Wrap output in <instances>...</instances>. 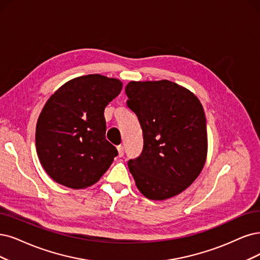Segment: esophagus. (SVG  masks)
Segmentation results:
<instances>
[{
	"label": "esophagus",
	"instance_id": "1",
	"mask_svg": "<svg viewBox=\"0 0 260 260\" xmlns=\"http://www.w3.org/2000/svg\"><path fill=\"white\" fill-rule=\"evenodd\" d=\"M117 149H118V152H119V156H120V157L123 156V155H124V147L120 145V146L117 147Z\"/></svg>",
	"mask_w": 260,
	"mask_h": 260
}]
</instances>
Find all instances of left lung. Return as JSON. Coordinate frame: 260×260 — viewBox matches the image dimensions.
Here are the masks:
<instances>
[{"instance_id":"obj_1","label":"left lung","mask_w":260,"mask_h":260,"mask_svg":"<svg viewBox=\"0 0 260 260\" xmlns=\"http://www.w3.org/2000/svg\"><path fill=\"white\" fill-rule=\"evenodd\" d=\"M125 93L143 136L140 156L128 160L136 186L152 200L179 195L197 179L206 162L203 105L194 93L169 80L131 81Z\"/></svg>"}]
</instances>
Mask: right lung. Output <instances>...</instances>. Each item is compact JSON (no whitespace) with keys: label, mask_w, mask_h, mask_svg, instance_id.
<instances>
[{"label":"right lung","mask_w":260,"mask_h":260,"mask_svg":"<svg viewBox=\"0 0 260 260\" xmlns=\"http://www.w3.org/2000/svg\"><path fill=\"white\" fill-rule=\"evenodd\" d=\"M119 79L93 74L67 81L47 101L36 124V151L49 177L80 189L110 167L118 150L106 139V106L122 90Z\"/></svg>","instance_id":"right-lung-1"}]
</instances>
